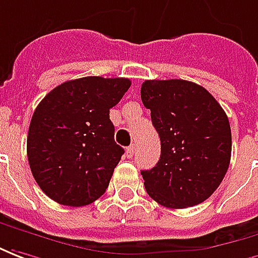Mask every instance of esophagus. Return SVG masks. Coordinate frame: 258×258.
Here are the masks:
<instances>
[{
	"label": "esophagus",
	"mask_w": 258,
	"mask_h": 258,
	"mask_svg": "<svg viewBox=\"0 0 258 258\" xmlns=\"http://www.w3.org/2000/svg\"><path fill=\"white\" fill-rule=\"evenodd\" d=\"M135 146H129V147H127V149H126V155H127V157H129V158H132L133 157V154H135Z\"/></svg>",
	"instance_id": "esophagus-1"
}]
</instances>
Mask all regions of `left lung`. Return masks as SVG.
<instances>
[{
  "label": "left lung",
  "instance_id": "left-lung-1",
  "mask_svg": "<svg viewBox=\"0 0 258 258\" xmlns=\"http://www.w3.org/2000/svg\"><path fill=\"white\" fill-rule=\"evenodd\" d=\"M140 94L161 140L160 161L142 171L147 195L168 208L207 200L231 161L225 111L204 87L187 80H146Z\"/></svg>",
  "mask_w": 258,
  "mask_h": 258
}]
</instances>
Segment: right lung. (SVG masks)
<instances>
[{"instance_id": "right-lung-1", "label": "right lung", "mask_w": 258, "mask_h": 258, "mask_svg": "<svg viewBox=\"0 0 258 258\" xmlns=\"http://www.w3.org/2000/svg\"><path fill=\"white\" fill-rule=\"evenodd\" d=\"M129 87L125 78L69 80L34 109L27 160L40 189L54 202L82 207L105 193L123 154L114 140L109 109Z\"/></svg>"}]
</instances>
